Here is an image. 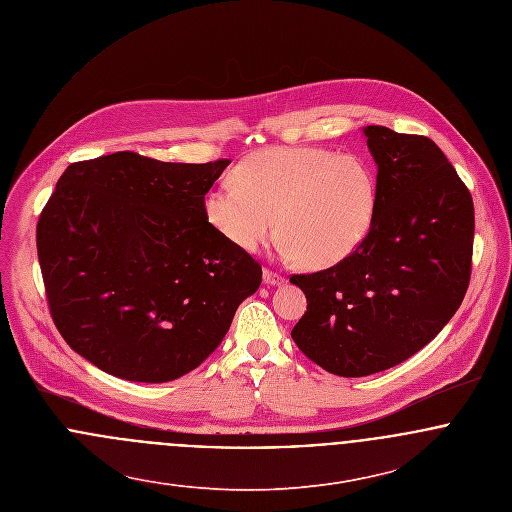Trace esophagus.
<instances>
[{
    "label": "esophagus",
    "mask_w": 512,
    "mask_h": 512,
    "mask_svg": "<svg viewBox=\"0 0 512 512\" xmlns=\"http://www.w3.org/2000/svg\"><path fill=\"white\" fill-rule=\"evenodd\" d=\"M284 282H286V278H284L282 274H278V272H274V270H270V268L264 270V284H268V286H280V284H284Z\"/></svg>",
    "instance_id": "obj_1"
}]
</instances>
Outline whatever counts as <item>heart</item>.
Returning <instances> with one entry per match:
<instances>
[{
	"instance_id": "b5f03b06",
	"label": "heart",
	"mask_w": 512,
	"mask_h": 512,
	"mask_svg": "<svg viewBox=\"0 0 512 512\" xmlns=\"http://www.w3.org/2000/svg\"><path fill=\"white\" fill-rule=\"evenodd\" d=\"M234 185L203 199L207 222L234 248L256 252L278 228L280 252L323 270L366 238L378 183L365 159L319 147H270L234 167Z\"/></svg>"
}]
</instances>
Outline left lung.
Segmentation results:
<instances>
[{
    "mask_svg": "<svg viewBox=\"0 0 512 512\" xmlns=\"http://www.w3.org/2000/svg\"><path fill=\"white\" fill-rule=\"evenodd\" d=\"M378 203L363 244L341 264L290 282L307 297L299 351L337 376H366L416 355L459 309L471 280L475 209L430 138L363 128Z\"/></svg>",
    "mask_w": 512,
    "mask_h": 512,
    "instance_id": "left-lung-1",
    "label": "left lung"
}]
</instances>
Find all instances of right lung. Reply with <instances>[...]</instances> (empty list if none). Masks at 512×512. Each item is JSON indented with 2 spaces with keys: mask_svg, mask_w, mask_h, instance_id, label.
Returning <instances> with one entry per match:
<instances>
[{
  "mask_svg": "<svg viewBox=\"0 0 512 512\" xmlns=\"http://www.w3.org/2000/svg\"><path fill=\"white\" fill-rule=\"evenodd\" d=\"M118 151L71 163L37 222L51 317L80 357L134 382L201 365L262 282V266L205 219L228 165Z\"/></svg>",
  "mask_w": 512,
  "mask_h": 512,
  "instance_id": "right-lung-1",
  "label": "right lung"
}]
</instances>
